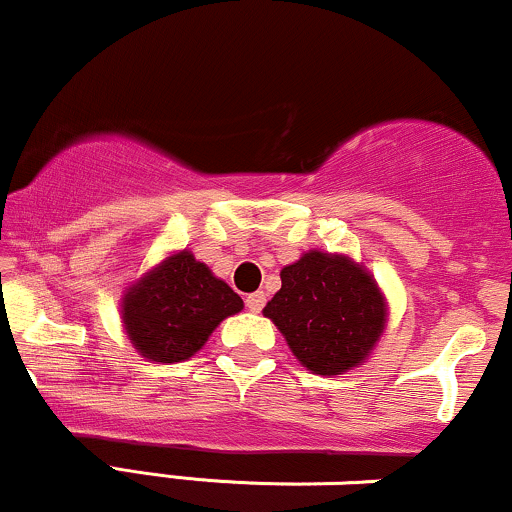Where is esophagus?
I'll list each match as a JSON object with an SVG mask.
<instances>
[{
    "label": "esophagus",
    "mask_w": 512,
    "mask_h": 512,
    "mask_svg": "<svg viewBox=\"0 0 512 512\" xmlns=\"http://www.w3.org/2000/svg\"><path fill=\"white\" fill-rule=\"evenodd\" d=\"M263 306H266V294H263V292H254V294H249V297H246V309H249L251 314H258Z\"/></svg>",
    "instance_id": "34e87169"
}]
</instances>
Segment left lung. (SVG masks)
<instances>
[{"mask_svg":"<svg viewBox=\"0 0 512 512\" xmlns=\"http://www.w3.org/2000/svg\"><path fill=\"white\" fill-rule=\"evenodd\" d=\"M263 309L306 371L338 376L362 366L388 326V299L364 263L309 249L280 270Z\"/></svg>","mask_w":512,"mask_h":512,"instance_id":"obj_1","label":"left lung"}]
</instances>
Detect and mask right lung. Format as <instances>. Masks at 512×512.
Segmentation results:
<instances>
[{
    "mask_svg": "<svg viewBox=\"0 0 512 512\" xmlns=\"http://www.w3.org/2000/svg\"><path fill=\"white\" fill-rule=\"evenodd\" d=\"M244 309L242 297L189 249L172 251L122 294V326L148 362H186L203 350L227 316Z\"/></svg>",
    "mask_w": 512,
    "mask_h": 512,
    "instance_id": "right-lung-1",
    "label": "right lung"
}]
</instances>
